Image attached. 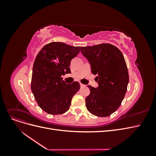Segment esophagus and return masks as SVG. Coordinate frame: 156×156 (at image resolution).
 <instances>
[{"label":"esophagus","mask_w":156,"mask_h":156,"mask_svg":"<svg viewBox=\"0 0 156 156\" xmlns=\"http://www.w3.org/2000/svg\"><path fill=\"white\" fill-rule=\"evenodd\" d=\"M80 86H81V87H85V85H84V84H82V83H80Z\"/></svg>","instance_id":"esophagus-1"}]
</instances>
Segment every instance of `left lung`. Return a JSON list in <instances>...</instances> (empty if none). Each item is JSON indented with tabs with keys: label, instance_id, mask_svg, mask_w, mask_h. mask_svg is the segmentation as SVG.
<instances>
[{
	"label": "left lung",
	"instance_id": "obj_1",
	"mask_svg": "<svg viewBox=\"0 0 156 156\" xmlns=\"http://www.w3.org/2000/svg\"><path fill=\"white\" fill-rule=\"evenodd\" d=\"M81 51L90 64L92 73L98 75L99 84L96 88L88 86L90 93L85 99L87 109L97 116H110L121 105L129 83L124 56L110 44L81 47Z\"/></svg>",
	"mask_w": 156,
	"mask_h": 156
}]
</instances>
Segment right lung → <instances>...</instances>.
<instances>
[{"instance_id": "right-lung-1", "label": "right lung", "mask_w": 156, "mask_h": 156, "mask_svg": "<svg viewBox=\"0 0 156 156\" xmlns=\"http://www.w3.org/2000/svg\"><path fill=\"white\" fill-rule=\"evenodd\" d=\"M79 52L80 47L51 42L36 56L32 68L31 90L39 107L49 115L68 111L73 96L80 89L78 82L66 84L61 77L70 73L71 60Z\"/></svg>"}]
</instances>
